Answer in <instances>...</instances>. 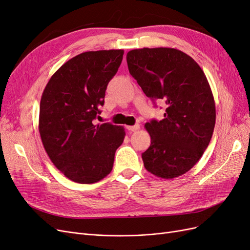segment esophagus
<instances>
[{
  "label": "esophagus",
  "mask_w": 250,
  "mask_h": 250,
  "mask_svg": "<svg viewBox=\"0 0 250 250\" xmlns=\"http://www.w3.org/2000/svg\"><path fill=\"white\" fill-rule=\"evenodd\" d=\"M140 128V125L139 124H135L133 126H127V129L129 131H137Z\"/></svg>",
  "instance_id": "esophagus-1"
}]
</instances>
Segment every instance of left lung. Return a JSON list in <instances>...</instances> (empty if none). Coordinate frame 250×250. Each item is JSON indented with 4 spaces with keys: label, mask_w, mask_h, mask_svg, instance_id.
I'll list each match as a JSON object with an SVG mask.
<instances>
[{
    "label": "left lung",
    "mask_w": 250,
    "mask_h": 250,
    "mask_svg": "<svg viewBox=\"0 0 250 250\" xmlns=\"http://www.w3.org/2000/svg\"><path fill=\"white\" fill-rule=\"evenodd\" d=\"M126 59L145 95L167 105L163 120L145 124L151 145L142 154L144 166L157 177L183 175L200 160L214 132L216 107L206 75L173 48L131 50Z\"/></svg>",
    "instance_id": "obj_1"
}]
</instances>
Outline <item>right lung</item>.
<instances>
[{
    "mask_svg": "<svg viewBox=\"0 0 250 250\" xmlns=\"http://www.w3.org/2000/svg\"><path fill=\"white\" fill-rule=\"evenodd\" d=\"M123 54V50L81 53L60 66L43 89L42 145L55 167L75 183L94 184L107 176L124 141V127L93 123Z\"/></svg>",
    "mask_w": 250,
    "mask_h": 250,
    "instance_id": "add662e5",
    "label": "right lung"
}]
</instances>
